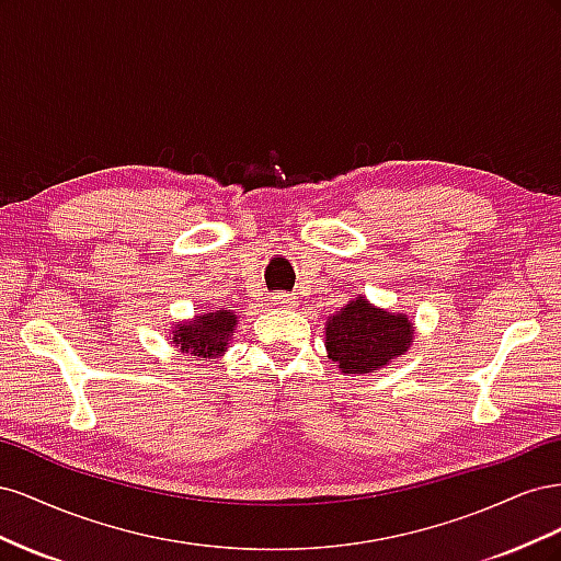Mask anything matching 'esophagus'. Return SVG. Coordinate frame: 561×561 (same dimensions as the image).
I'll list each match as a JSON object with an SVG mask.
<instances>
[{"mask_svg":"<svg viewBox=\"0 0 561 561\" xmlns=\"http://www.w3.org/2000/svg\"><path fill=\"white\" fill-rule=\"evenodd\" d=\"M274 304H276V307H280V309H293L297 301L293 297H287V295H276Z\"/></svg>","mask_w":561,"mask_h":561,"instance_id":"34e87169","label":"esophagus"}]
</instances>
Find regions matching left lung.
Here are the masks:
<instances>
[{"label": "left lung", "mask_w": 561, "mask_h": 561, "mask_svg": "<svg viewBox=\"0 0 561 561\" xmlns=\"http://www.w3.org/2000/svg\"><path fill=\"white\" fill-rule=\"evenodd\" d=\"M414 322L407 313L375 307L367 297L351 299L328 318L325 351L342 375L365 377L396 363L412 346Z\"/></svg>", "instance_id": "left-lung-1"}]
</instances>
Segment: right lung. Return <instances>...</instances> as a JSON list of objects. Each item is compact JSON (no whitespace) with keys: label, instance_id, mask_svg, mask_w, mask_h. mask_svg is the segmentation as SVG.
<instances>
[{"label":"right lung","instance_id":"obj_1","mask_svg":"<svg viewBox=\"0 0 561 561\" xmlns=\"http://www.w3.org/2000/svg\"><path fill=\"white\" fill-rule=\"evenodd\" d=\"M236 328H239V316L231 311V307L210 309L196 313L190 320L175 322L171 339L180 353H190L203 360H215L229 348Z\"/></svg>","mask_w":561,"mask_h":561}]
</instances>
